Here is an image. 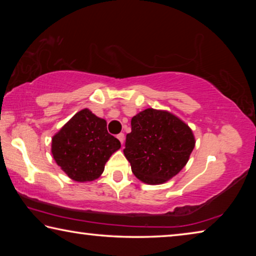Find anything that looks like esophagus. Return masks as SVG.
Wrapping results in <instances>:
<instances>
[{"mask_svg":"<svg viewBox=\"0 0 256 256\" xmlns=\"http://www.w3.org/2000/svg\"><path fill=\"white\" fill-rule=\"evenodd\" d=\"M118 138L120 141V144H124V138H124V133H120L118 136Z\"/></svg>","mask_w":256,"mask_h":256,"instance_id":"esophagus-1","label":"esophagus"}]
</instances>
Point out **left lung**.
Returning a JSON list of instances; mask_svg holds the SVG:
<instances>
[{
    "instance_id": "1",
    "label": "left lung",
    "mask_w": 256,
    "mask_h": 256,
    "mask_svg": "<svg viewBox=\"0 0 256 256\" xmlns=\"http://www.w3.org/2000/svg\"><path fill=\"white\" fill-rule=\"evenodd\" d=\"M124 154L144 183L162 184L178 174L196 146L192 130L166 110L148 108L133 116Z\"/></svg>"
}]
</instances>
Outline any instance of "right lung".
Returning a JSON list of instances; mask_svg holds the SVG:
<instances>
[{
  "mask_svg": "<svg viewBox=\"0 0 256 256\" xmlns=\"http://www.w3.org/2000/svg\"><path fill=\"white\" fill-rule=\"evenodd\" d=\"M120 148V142L107 132L106 120L88 108L78 112L52 138L56 164L76 182L98 178L107 160Z\"/></svg>",
  "mask_w": 256,
  "mask_h": 256,
  "instance_id": "right-lung-1",
  "label": "right lung"
}]
</instances>
